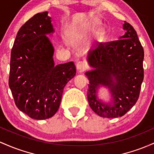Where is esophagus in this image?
I'll use <instances>...</instances> for the list:
<instances>
[{
    "instance_id": "1",
    "label": "esophagus",
    "mask_w": 154,
    "mask_h": 154,
    "mask_svg": "<svg viewBox=\"0 0 154 154\" xmlns=\"http://www.w3.org/2000/svg\"><path fill=\"white\" fill-rule=\"evenodd\" d=\"M75 66H76V69L82 72V71H84V70H86V64L84 63V61H79L76 63Z\"/></svg>"
}]
</instances>
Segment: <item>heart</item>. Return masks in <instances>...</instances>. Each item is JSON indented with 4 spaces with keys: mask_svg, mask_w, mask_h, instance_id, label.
I'll return each mask as SVG.
<instances>
[{
    "mask_svg": "<svg viewBox=\"0 0 154 154\" xmlns=\"http://www.w3.org/2000/svg\"><path fill=\"white\" fill-rule=\"evenodd\" d=\"M102 33H103V32H100V34H102Z\"/></svg>",
    "mask_w": 154,
    "mask_h": 154,
    "instance_id": "heart-1",
    "label": "heart"
}]
</instances>
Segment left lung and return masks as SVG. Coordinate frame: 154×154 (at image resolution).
I'll use <instances>...</instances> for the list:
<instances>
[{
    "label": "left lung",
    "instance_id": "obj_1",
    "mask_svg": "<svg viewBox=\"0 0 154 154\" xmlns=\"http://www.w3.org/2000/svg\"><path fill=\"white\" fill-rule=\"evenodd\" d=\"M123 28L127 32L120 39L100 43L88 56L90 65L95 68L86 72L89 80L88 101L93 111L102 117L117 118L127 113L137 103L144 78V50L137 32L126 21ZM100 84L109 87L113 104L97 100L96 89Z\"/></svg>",
    "mask_w": 154,
    "mask_h": 154
}]
</instances>
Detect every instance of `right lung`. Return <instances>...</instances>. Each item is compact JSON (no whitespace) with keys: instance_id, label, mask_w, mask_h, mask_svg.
Masks as SVG:
<instances>
[{"instance_id":"add662e5","label":"right lung","mask_w":154,"mask_h":154,"mask_svg":"<svg viewBox=\"0 0 154 154\" xmlns=\"http://www.w3.org/2000/svg\"><path fill=\"white\" fill-rule=\"evenodd\" d=\"M48 12L36 14L17 32L11 51L8 85L17 107L30 118L52 117L63 89L75 75L72 62L54 65V48L46 34L54 30Z\"/></svg>"}]
</instances>
